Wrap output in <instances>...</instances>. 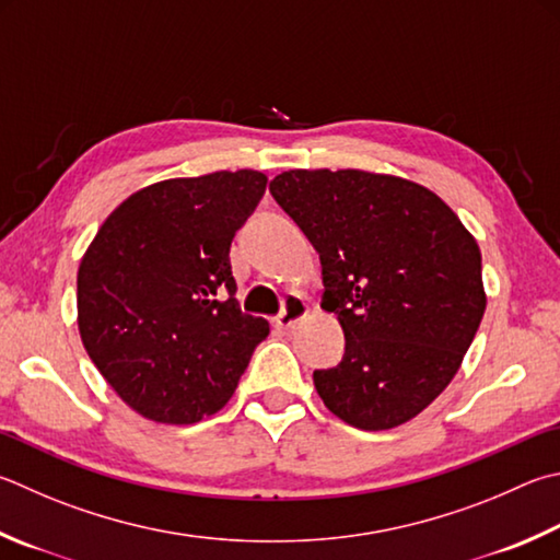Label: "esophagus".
<instances>
[{
  "mask_svg": "<svg viewBox=\"0 0 560 560\" xmlns=\"http://www.w3.org/2000/svg\"><path fill=\"white\" fill-rule=\"evenodd\" d=\"M308 313V303L303 301L301 296H289L287 303H283V311L273 318V325L281 330H289L291 325H296V320H301L303 315Z\"/></svg>",
  "mask_w": 560,
  "mask_h": 560,
  "instance_id": "1",
  "label": "esophagus"
}]
</instances>
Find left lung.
<instances>
[{"mask_svg":"<svg viewBox=\"0 0 560 560\" xmlns=\"http://www.w3.org/2000/svg\"><path fill=\"white\" fill-rule=\"evenodd\" d=\"M271 196L320 254L345 354L315 370L323 404L362 431L419 416L455 377L487 306L475 237L419 183L368 171H283Z\"/></svg>","mask_w":560,"mask_h":560,"instance_id":"8db88e82","label":"left lung"}]
</instances>
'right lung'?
Returning <instances> with one entry per match:
<instances>
[{
	"label": "right lung",
	"mask_w": 560,
	"mask_h": 560,
	"mask_svg": "<svg viewBox=\"0 0 560 560\" xmlns=\"http://www.w3.org/2000/svg\"><path fill=\"white\" fill-rule=\"evenodd\" d=\"M267 190L259 171H215L137 190L78 269V328L90 360L137 413L188 425L235 394L264 318L242 313L230 245Z\"/></svg>",
	"instance_id": "right-lung-1"
}]
</instances>
